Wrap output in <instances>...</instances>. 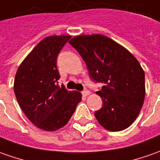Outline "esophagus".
<instances>
[{
  "mask_svg": "<svg viewBox=\"0 0 160 160\" xmlns=\"http://www.w3.org/2000/svg\"><path fill=\"white\" fill-rule=\"evenodd\" d=\"M89 94H90V92H89L88 90H84V91H82V95H83V96H88Z\"/></svg>",
  "mask_w": 160,
  "mask_h": 160,
  "instance_id": "esophagus-1",
  "label": "esophagus"
}]
</instances>
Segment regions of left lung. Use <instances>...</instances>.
Masks as SVG:
<instances>
[{
    "mask_svg": "<svg viewBox=\"0 0 160 160\" xmlns=\"http://www.w3.org/2000/svg\"><path fill=\"white\" fill-rule=\"evenodd\" d=\"M84 60L91 80L102 83L96 94L102 107L94 116L110 131L132 124L139 115L145 96L144 72L124 47L102 35H81L69 41Z\"/></svg>",
    "mask_w": 160,
    "mask_h": 160,
    "instance_id": "obj_1",
    "label": "left lung"
}]
</instances>
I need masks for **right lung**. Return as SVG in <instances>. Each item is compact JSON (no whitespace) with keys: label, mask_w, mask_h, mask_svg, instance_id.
Instances as JSON below:
<instances>
[{"label":"right lung","mask_w":160,"mask_h":160,"mask_svg":"<svg viewBox=\"0 0 160 160\" xmlns=\"http://www.w3.org/2000/svg\"><path fill=\"white\" fill-rule=\"evenodd\" d=\"M71 36L43 39L22 62L14 91L22 110L34 125L53 131L65 126L81 101V94L59 87L57 58Z\"/></svg>","instance_id":"1"}]
</instances>
